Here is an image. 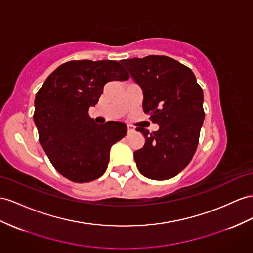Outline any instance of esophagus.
Segmentation results:
<instances>
[{
  "instance_id": "34e87169",
  "label": "esophagus",
  "mask_w": 253,
  "mask_h": 253,
  "mask_svg": "<svg viewBox=\"0 0 253 253\" xmlns=\"http://www.w3.org/2000/svg\"><path fill=\"white\" fill-rule=\"evenodd\" d=\"M127 131H128V133H131L134 131V128L131 125H127Z\"/></svg>"
}]
</instances>
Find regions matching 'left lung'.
Listing matches in <instances>:
<instances>
[{"mask_svg": "<svg viewBox=\"0 0 253 253\" xmlns=\"http://www.w3.org/2000/svg\"><path fill=\"white\" fill-rule=\"evenodd\" d=\"M143 92V110L152 113L157 131L137 128L144 146L133 153L142 175L156 180L172 178L190 163L204 121L203 90L192 70L164 55L123 60Z\"/></svg>", "mask_w": 253, "mask_h": 253, "instance_id": "8db88e82", "label": "left lung"}]
</instances>
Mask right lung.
Listing matches in <instances>:
<instances>
[{
	"instance_id": "1",
	"label": "right lung",
	"mask_w": 253,
	"mask_h": 253,
	"mask_svg": "<svg viewBox=\"0 0 253 253\" xmlns=\"http://www.w3.org/2000/svg\"><path fill=\"white\" fill-rule=\"evenodd\" d=\"M116 61L62 64L36 94L34 123L40 143L55 170L75 183H87L107 170L110 150L127 133L125 123L96 124L88 115L106 83L128 80Z\"/></svg>"
}]
</instances>
